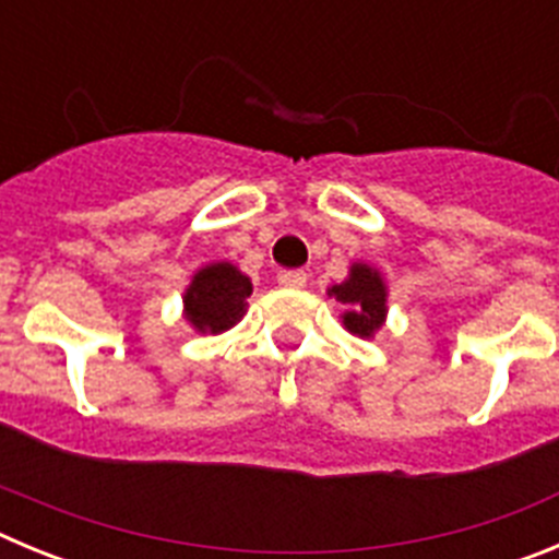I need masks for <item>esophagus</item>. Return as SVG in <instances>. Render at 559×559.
I'll list each match as a JSON object with an SVG mask.
<instances>
[{"mask_svg":"<svg viewBox=\"0 0 559 559\" xmlns=\"http://www.w3.org/2000/svg\"><path fill=\"white\" fill-rule=\"evenodd\" d=\"M276 283L285 285V288H305L308 274H305V271H280V274H276Z\"/></svg>","mask_w":559,"mask_h":559,"instance_id":"1","label":"esophagus"}]
</instances>
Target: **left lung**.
Returning a JSON list of instances; mask_svg holds the SVG:
<instances>
[{"mask_svg":"<svg viewBox=\"0 0 559 559\" xmlns=\"http://www.w3.org/2000/svg\"><path fill=\"white\" fill-rule=\"evenodd\" d=\"M328 296L344 305L341 324L358 338L372 341L389 316V285L380 269L369 263H349V274L344 283L330 285Z\"/></svg>","mask_w":559,"mask_h":559,"instance_id":"8db88e82","label":"left lung"}]
</instances>
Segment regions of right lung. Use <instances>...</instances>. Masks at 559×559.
Instances as JSON below:
<instances>
[{
    "mask_svg": "<svg viewBox=\"0 0 559 559\" xmlns=\"http://www.w3.org/2000/svg\"><path fill=\"white\" fill-rule=\"evenodd\" d=\"M249 276L229 260H215L190 276V285L181 294V316L195 333L221 335L243 319L249 310Z\"/></svg>",
    "mask_w": 559,
    "mask_h": 559,
    "instance_id": "right-lung-1",
    "label": "right lung"
}]
</instances>
